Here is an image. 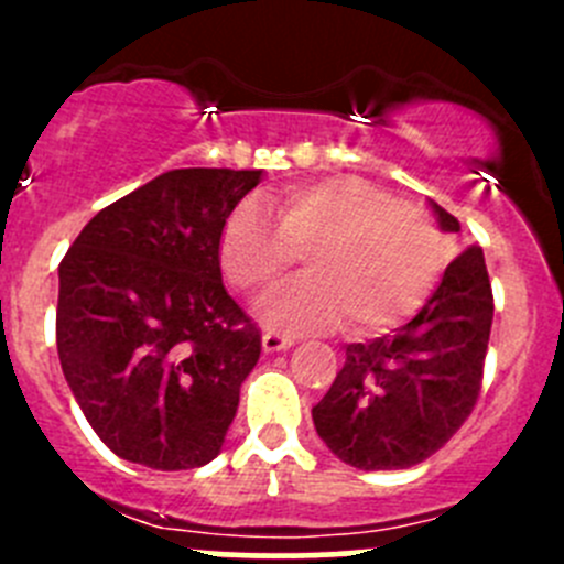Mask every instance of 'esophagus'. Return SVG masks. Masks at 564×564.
Instances as JSON below:
<instances>
[{
	"label": "esophagus",
	"instance_id": "esophagus-1",
	"mask_svg": "<svg viewBox=\"0 0 564 564\" xmlns=\"http://www.w3.org/2000/svg\"><path fill=\"white\" fill-rule=\"evenodd\" d=\"M294 344V338H289V335H281V333H264V338H261V349L264 351H283L289 349V346Z\"/></svg>",
	"mask_w": 564,
	"mask_h": 564
}]
</instances>
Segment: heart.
Here are the masks:
<instances>
[{
	"label": "heart",
	"mask_w": 564,
	"mask_h": 564,
	"mask_svg": "<svg viewBox=\"0 0 564 564\" xmlns=\"http://www.w3.org/2000/svg\"><path fill=\"white\" fill-rule=\"evenodd\" d=\"M231 209L220 229L218 261L237 292L259 297L305 253L308 275L261 303L272 327L329 329L349 316L357 333H379L412 316L442 264L431 218L388 187L360 176H324L286 187L270 202Z\"/></svg>",
	"instance_id": "1"
}]
</instances>
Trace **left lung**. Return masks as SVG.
I'll return each instance as SVG.
<instances>
[{
    "mask_svg": "<svg viewBox=\"0 0 564 564\" xmlns=\"http://www.w3.org/2000/svg\"><path fill=\"white\" fill-rule=\"evenodd\" d=\"M442 231L460 224L429 202ZM494 294L482 248H464L412 322L346 346L333 388L314 406L316 434L344 464L406 469L447 445L475 409Z\"/></svg>",
    "mask_w": 564,
    "mask_h": 564,
    "instance_id": "8db88e82",
    "label": "left lung"
}]
</instances>
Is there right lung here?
Wrapping results in <instances>:
<instances>
[{
  "label": "right lung",
  "instance_id": "1",
  "mask_svg": "<svg viewBox=\"0 0 564 564\" xmlns=\"http://www.w3.org/2000/svg\"><path fill=\"white\" fill-rule=\"evenodd\" d=\"M259 182L174 169L100 209L62 259V373L119 458L196 469L224 447L261 335L220 281L218 240Z\"/></svg>",
  "mask_w": 564,
  "mask_h": 564
}]
</instances>
